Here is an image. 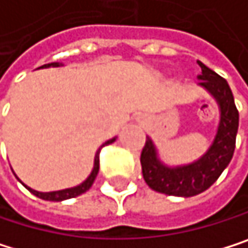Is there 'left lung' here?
<instances>
[{
	"instance_id": "8db88e82",
	"label": "left lung",
	"mask_w": 248,
	"mask_h": 248,
	"mask_svg": "<svg viewBox=\"0 0 248 248\" xmlns=\"http://www.w3.org/2000/svg\"><path fill=\"white\" fill-rule=\"evenodd\" d=\"M202 74L197 77L199 86L206 89L216 101L221 111L219 125L216 136L207 152L197 161L168 167L158 158V150L150 137L141 150L140 164L146 184L158 193L178 197H191L207 190L232 159L235 149V137L238 131V111L234 102L230 84L224 77L197 61Z\"/></svg>"
}]
</instances>
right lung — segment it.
<instances>
[{
    "label": "right lung",
    "instance_id": "obj_1",
    "mask_svg": "<svg viewBox=\"0 0 248 248\" xmlns=\"http://www.w3.org/2000/svg\"><path fill=\"white\" fill-rule=\"evenodd\" d=\"M60 65H62V64H60V62H51V64H45V65H42V67H39V68H48V67H60ZM115 141V137L114 139H111V140H108V141H105L102 146H105V144H111V143H114ZM101 146V147H102ZM101 147H99V150L96 152V155H95V162H93V170H92V172H90V175L81 183V184H78V186H76V187H71V188H65V190H58V191H49V193H42V191H36V190H33V188H30V187H27L26 184H23L20 180H18V177H17V180L30 191L32 194H35L36 197H39V199H44V200H49V202H62V200H67V199H73V197H77V196H80V194H83V193H86L90 187H92V184H93V181H95V178H96V175H98V172H99V152H101Z\"/></svg>",
    "mask_w": 248,
    "mask_h": 248
}]
</instances>
